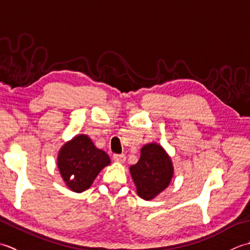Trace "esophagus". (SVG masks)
Masks as SVG:
<instances>
[{"label": "esophagus", "mask_w": 250, "mask_h": 250, "mask_svg": "<svg viewBox=\"0 0 250 250\" xmlns=\"http://www.w3.org/2000/svg\"><path fill=\"white\" fill-rule=\"evenodd\" d=\"M113 161L116 163H124L126 161V156L125 154H114Z\"/></svg>", "instance_id": "esophagus-1"}]
</instances>
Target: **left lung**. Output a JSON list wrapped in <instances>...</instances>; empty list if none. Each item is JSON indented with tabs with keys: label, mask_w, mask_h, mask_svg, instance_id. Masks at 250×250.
Instances as JSON below:
<instances>
[{
	"label": "left lung",
	"mask_w": 250,
	"mask_h": 250,
	"mask_svg": "<svg viewBox=\"0 0 250 250\" xmlns=\"http://www.w3.org/2000/svg\"><path fill=\"white\" fill-rule=\"evenodd\" d=\"M137 194L146 201L153 200L166 190L175 175L171 157L156 142H150L140 149V159L129 167Z\"/></svg>",
	"instance_id": "8db88e82"
}]
</instances>
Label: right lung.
<instances>
[{
  "label": "right lung",
  "instance_id": "1",
  "mask_svg": "<svg viewBox=\"0 0 250 250\" xmlns=\"http://www.w3.org/2000/svg\"><path fill=\"white\" fill-rule=\"evenodd\" d=\"M110 164L109 155L84 134L64 142L57 156V167L64 185L76 193L89 189L99 172Z\"/></svg>",
  "mask_w": 250,
  "mask_h": 250
}]
</instances>
